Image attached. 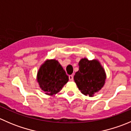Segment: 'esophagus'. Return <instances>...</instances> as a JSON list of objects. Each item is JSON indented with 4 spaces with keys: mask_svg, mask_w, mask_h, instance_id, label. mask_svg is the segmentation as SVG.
<instances>
[{
    "mask_svg": "<svg viewBox=\"0 0 131 131\" xmlns=\"http://www.w3.org/2000/svg\"><path fill=\"white\" fill-rule=\"evenodd\" d=\"M69 77V80H71V81H72V80H73V76L72 75H69V77Z\"/></svg>",
    "mask_w": 131,
    "mask_h": 131,
    "instance_id": "1",
    "label": "esophagus"
}]
</instances>
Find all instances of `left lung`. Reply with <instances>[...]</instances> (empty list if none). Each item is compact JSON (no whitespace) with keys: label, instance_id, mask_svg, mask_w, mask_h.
Masks as SVG:
<instances>
[{"label":"left lung","instance_id":"8db88e82","mask_svg":"<svg viewBox=\"0 0 131 131\" xmlns=\"http://www.w3.org/2000/svg\"><path fill=\"white\" fill-rule=\"evenodd\" d=\"M79 71L74 75V80L83 94L90 97L101 90L106 80L105 70L100 62L96 59H80Z\"/></svg>","mask_w":131,"mask_h":131}]
</instances>
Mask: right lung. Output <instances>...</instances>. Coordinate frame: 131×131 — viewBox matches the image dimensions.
<instances>
[{
    "label": "right lung",
    "instance_id": "add662e5",
    "mask_svg": "<svg viewBox=\"0 0 131 131\" xmlns=\"http://www.w3.org/2000/svg\"><path fill=\"white\" fill-rule=\"evenodd\" d=\"M68 81V76L56 59L46 61L38 71L37 82L47 95L58 93Z\"/></svg>",
    "mask_w": 131,
    "mask_h": 131
}]
</instances>
